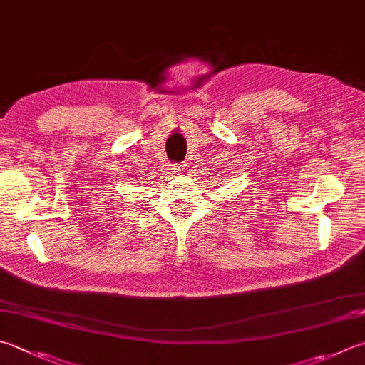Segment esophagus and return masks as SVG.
<instances>
[{"mask_svg": "<svg viewBox=\"0 0 365 365\" xmlns=\"http://www.w3.org/2000/svg\"><path fill=\"white\" fill-rule=\"evenodd\" d=\"M171 170H173V173H175V175H182V173H184V170H185V167H184V165H175V167L171 168Z\"/></svg>", "mask_w": 365, "mask_h": 365, "instance_id": "1", "label": "esophagus"}]
</instances>
